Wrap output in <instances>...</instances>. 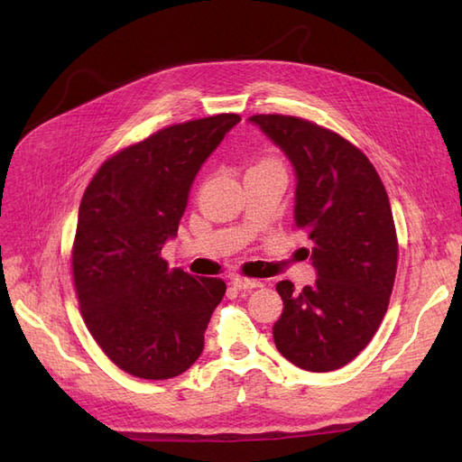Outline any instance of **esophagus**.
I'll list each match as a JSON object with an SVG mask.
<instances>
[{"instance_id": "obj_1", "label": "esophagus", "mask_w": 462, "mask_h": 462, "mask_svg": "<svg viewBox=\"0 0 462 462\" xmlns=\"http://www.w3.org/2000/svg\"><path fill=\"white\" fill-rule=\"evenodd\" d=\"M231 285L235 287V289H239V291H250V289H256V287H260V282L258 279H248V277H233L231 279Z\"/></svg>"}]
</instances>
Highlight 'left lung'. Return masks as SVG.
Masks as SVG:
<instances>
[{"label": "left lung", "mask_w": 462, "mask_h": 462, "mask_svg": "<svg viewBox=\"0 0 462 462\" xmlns=\"http://www.w3.org/2000/svg\"><path fill=\"white\" fill-rule=\"evenodd\" d=\"M295 167V227L312 243L318 279L300 292L279 282L277 351L309 372H331L365 348L387 312L397 233L380 175L355 144L292 116H253Z\"/></svg>", "instance_id": "8db88e82"}]
</instances>
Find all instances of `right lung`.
Segmentation results:
<instances>
[{
    "label": "right lung",
    "instance_id": "right-lung-1",
    "mask_svg": "<svg viewBox=\"0 0 462 462\" xmlns=\"http://www.w3.org/2000/svg\"><path fill=\"white\" fill-rule=\"evenodd\" d=\"M241 117L219 114L171 125L102 163L82 194L73 243L80 314L116 366L170 380L204 348V331L226 282L170 270L192 180Z\"/></svg>",
    "mask_w": 462,
    "mask_h": 462
}]
</instances>
